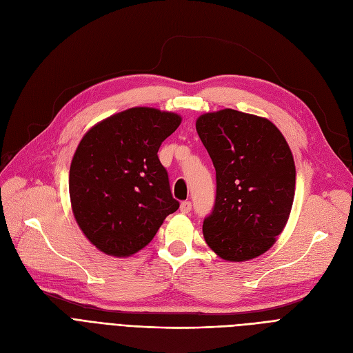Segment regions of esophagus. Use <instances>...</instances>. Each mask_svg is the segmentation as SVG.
I'll return each instance as SVG.
<instances>
[{
    "mask_svg": "<svg viewBox=\"0 0 353 353\" xmlns=\"http://www.w3.org/2000/svg\"><path fill=\"white\" fill-rule=\"evenodd\" d=\"M179 210H181V213H184V214L190 213L191 212V203L190 201H182L181 205H179Z\"/></svg>",
    "mask_w": 353,
    "mask_h": 353,
    "instance_id": "1",
    "label": "esophagus"
}]
</instances>
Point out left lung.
Wrapping results in <instances>:
<instances>
[{"instance_id":"left-lung-1","label":"left lung","mask_w":353,"mask_h":353,"mask_svg":"<svg viewBox=\"0 0 353 353\" xmlns=\"http://www.w3.org/2000/svg\"><path fill=\"white\" fill-rule=\"evenodd\" d=\"M196 130L216 169L214 209L203 222L205 244L226 261H248L270 250L292 210L296 169L270 119L221 109Z\"/></svg>"}]
</instances>
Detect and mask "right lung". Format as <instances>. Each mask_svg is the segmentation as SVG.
I'll list each match as a JSON object with an SVG mask.
<instances>
[{"instance_id":"obj_1","label":"right lung","mask_w":353,"mask_h":353,"mask_svg":"<svg viewBox=\"0 0 353 353\" xmlns=\"http://www.w3.org/2000/svg\"><path fill=\"white\" fill-rule=\"evenodd\" d=\"M181 121L175 112L136 106L102 119L80 140L70 166L71 210L106 255L136 254L178 210L157 150Z\"/></svg>"}]
</instances>
